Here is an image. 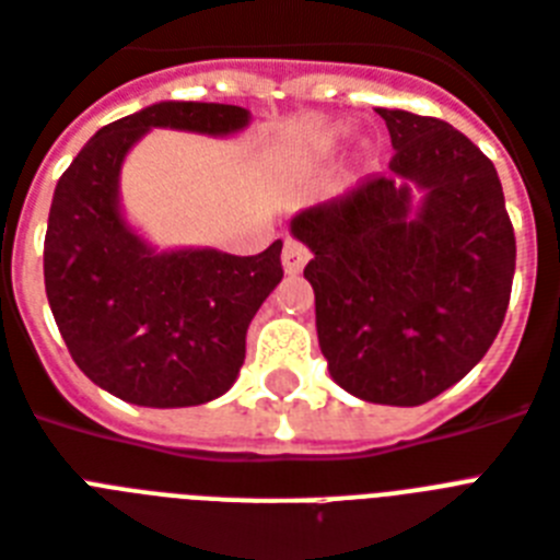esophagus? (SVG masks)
<instances>
[{
  "mask_svg": "<svg viewBox=\"0 0 560 560\" xmlns=\"http://www.w3.org/2000/svg\"><path fill=\"white\" fill-rule=\"evenodd\" d=\"M311 253H307L305 244H299L296 237H288L284 241V249H281V264H284V270L288 272H299L307 264Z\"/></svg>",
  "mask_w": 560,
  "mask_h": 560,
  "instance_id": "esophagus-1",
  "label": "esophagus"
}]
</instances>
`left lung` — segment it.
Listing matches in <instances>:
<instances>
[{
	"label": "left lung",
	"instance_id": "8db88e82",
	"mask_svg": "<svg viewBox=\"0 0 560 560\" xmlns=\"http://www.w3.org/2000/svg\"><path fill=\"white\" fill-rule=\"evenodd\" d=\"M395 156L340 200L299 211L314 258L316 334L328 372L372 404L418 407L451 389L500 334L514 229L494 162L442 118L377 107ZM425 188L416 215L408 186Z\"/></svg>",
	"mask_w": 560,
	"mask_h": 560
}]
</instances>
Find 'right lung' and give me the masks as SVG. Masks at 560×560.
Instances as JSON below:
<instances>
[{
	"label": "right lung",
	"mask_w": 560,
	"mask_h": 560,
	"mask_svg": "<svg viewBox=\"0 0 560 560\" xmlns=\"http://www.w3.org/2000/svg\"><path fill=\"white\" fill-rule=\"evenodd\" d=\"M249 113L162 101L101 127L57 179L43 276L55 323L92 383L139 407H197L235 383L246 328L279 284L281 241L258 255L153 253L118 211L125 153L151 127L226 136Z\"/></svg>",
	"instance_id": "right-lung-1"
}]
</instances>
